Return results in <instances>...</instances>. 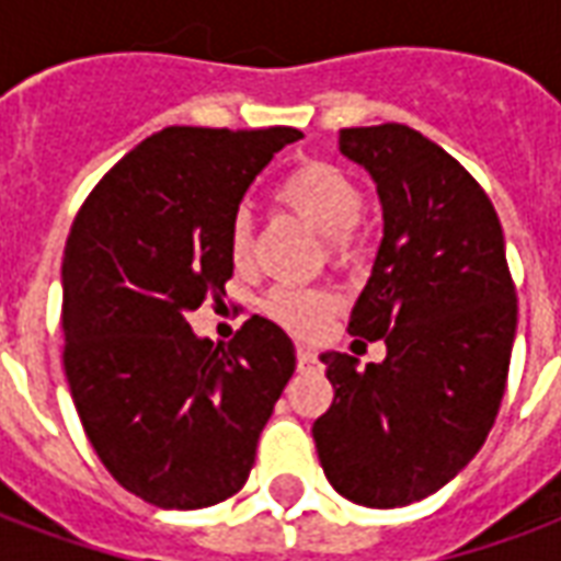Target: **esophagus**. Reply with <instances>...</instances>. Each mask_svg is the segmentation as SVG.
<instances>
[{
	"mask_svg": "<svg viewBox=\"0 0 561 561\" xmlns=\"http://www.w3.org/2000/svg\"><path fill=\"white\" fill-rule=\"evenodd\" d=\"M297 366L300 369H312V366H318V354L312 348H297Z\"/></svg>",
	"mask_w": 561,
	"mask_h": 561,
	"instance_id": "34e87169",
	"label": "esophagus"
}]
</instances>
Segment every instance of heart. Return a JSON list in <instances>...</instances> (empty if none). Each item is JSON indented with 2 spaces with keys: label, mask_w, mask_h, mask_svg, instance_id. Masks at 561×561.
<instances>
[{
  "label": "heart",
  "mask_w": 561,
  "mask_h": 561,
  "mask_svg": "<svg viewBox=\"0 0 561 561\" xmlns=\"http://www.w3.org/2000/svg\"><path fill=\"white\" fill-rule=\"evenodd\" d=\"M279 197L300 213L316 231L330 237V252L336 261H348L354 255L352 231L364 219V192L352 176L328 161H309L291 171L279 183ZM228 249L233 264H245L252 252V221L245 213H237L228 228ZM267 316H273L285 328L297 333H316L330 312L328 294L316 288H291L279 285L264 300Z\"/></svg>",
  "instance_id": "b5f03b06"
}]
</instances>
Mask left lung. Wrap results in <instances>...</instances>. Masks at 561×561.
Wrapping results in <instances>:
<instances>
[{"label":"left lung","mask_w":561,"mask_h":561,"mask_svg":"<svg viewBox=\"0 0 561 561\" xmlns=\"http://www.w3.org/2000/svg\"><path fill=\"white\" fill-rule=\"evenodd\" d=\"M340 152L381 201L385 237L348 321L388 357L328 352L333 405L312 423L321 469L354 505L402 507L457 478L505 397L517 294L490 197L457 159L400 123L342 128Z\"/></svg>","instance_id":"left-lung-1"}]
</instances>
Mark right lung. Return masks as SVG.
<instances>
[{
  "label": "right lung",
  "instance_id": "obj_1",
  "mask_svg": "<svg viewBox=\"0 0 561 561\" xmlns=\"http://www.w3.org/2000/svg\"><path fill=\"white\" fill-rule=\"evenodd\" d=\"M297 128L171 126L104 173L62 257L71 400L104 469L156 507L195 511L243 490L294 345L252 316L228 348L185 316L233 276L228 228Z\"/></svg>",
  "mask_w": 561,
  "mask_h": 561
}]
</instances>
